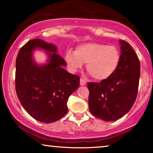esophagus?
Returning a JSON list of instances; mask_svg holds the SVG:
<instances>
[{
    "label": "esophagus",
    "instance_id": "obj_1",
    "mask_svg": "<svg viewBox=\"0 0 153 153\" xmlns=\"http://www.w3.org/2000/svg\"><path fill=\"white\" fill-rule=\"evenodd\" d=\"M85 84H86V81H85L84 79L81 78V79H80V85H85Z\"/></svg>",
    "mask_w": 153,
    "mask_h": 153
}]
</instances>
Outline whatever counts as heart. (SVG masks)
Returning a JSON list of instances; mask_svg holds the SVG:
<instances>
[{"label": "heart", "mask_w": 153, "mask_h": 153, "mask_svg": "<svg viewBox=\"0 0 153 153\" xmlns=\"http://www.w3.org/2000/svg\"><path fill=\"white\" fill-rule=\"evenodd\" d=\"M65 60L72 71H76L86 63L91 76L98 81L109 78L115 72L120 62V53L114 46L100 43H85L79 46L76 51H68Z\"/></svg>", "instance_id": "1"}]
</instances>
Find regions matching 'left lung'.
Returning a JSON list of instances; mask_svg holds the SVG:
<instances>
[{
    "instance_id": "left-lung-1",
    "label": "left lung",
    "mask_w": 153,
    "mask_h": 153,
    "mask_svg": "<svg viewBox=\"0 0 153 153\" xmlns=\"http://www.w3.org/2000/svg\"><path fill=\"white\" fill-rule=\"evenodd\" d=\"M120 62L115 72L100 83H88L89 110L104 121H115L125 116L137 98L140 62L128 42L119 40Z\"/></svg>"
}]
</instances>
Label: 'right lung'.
<instances>
[{"label": "right lung", "instance_id": "right-lung-1", "mask_svg": "<svg viewBox=\"0 0 153 153\" xmlns=\"http://www.w3.org/2000/svg\"><path fill=\"white\" fill-rule=\"evenodd\" d=\"M43 50L45 64H38L34 52ZM55 45L41 39L28 41L19 51L16 60V92L20 103L35 120L55 122L68 113L67 102L80 84V77L69 73L66 62L58 55Z\"/></svg>", "mask_w": 153, "mask_h": 153}]
</instances>
